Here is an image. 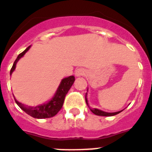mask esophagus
<instances>
[{
	"instance_id": "obj_1",
	"label": "esophagus",
	"mask_w": 152,
	"mask_h": 152,
	"mask_svg": "<svg viewBox=\"0 0 152 152\" xmlns=\"http://www.w3.org/2000/svg\"><path fill=\"white\" fill-rule=\"evenodd\" d=\"M86 73V70L83 68H79L77 69H76V71H75V76H76V77L84 76Z\"/></svg>"
}]
</instances>
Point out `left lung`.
<instances>
[{"mask_svg": "<svg viewBox=\"0 0 152 152\" xmlns=\"http://www.w3.org/2000/svg\"><path fill=\"white\" fill-rule=\"evenodd\" d=\"M87 91H88V89H87ZM86 103L87 104V106L90 107V110H91L94 114L96 115H98V116H104V117H111V116H114L116 114H118L119 113L122 111V110H120V111H117V112H113V113H108V112H105V111H103L101 110H99V109H96V108H91L89 106V104H88V100H87V93L86 94Z\"/></svg>", "mask_w": 152, "mask_h": 152, "instance_id": "obj_1", "label": "left lung"}]
</instances>
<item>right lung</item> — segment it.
Masks as SVG:
<instances>
[{
    "label": "right lung",
    "instance_id": "add662e5",
    "mask_svg": "<svg viewBox=\"0 0 152 152\" xmlns=\"http://www.w3.org/2000/svg\"><path fill=\"white\" fill-rule=\"evenodd\" d=\"M30 48L31 45L28 47L24 52H21V54L18 55V56L17 57L16 60L14 62L13 66H12V68L10 71L11 75L15 71L17 62H18L19 59L25 56V53L29 50ZM74 81H75V77L73 76H70L62 79L56 92V94L53 96V97L46 103L41 104V105H38L36 107H30V106L24 105L21 103H19L15 99V96H14V98H15V102L18 105L19 107L21 108L22 110H24L25 113H28V115H30L31 117H34V118H38V119L49 118V117H54L55 115H56L58 112L62 107L66 95L67 94L71 86H72Z\"/></svg>",
    "mask_w": 152,
    "mask_h": 152
}]
</instances>
